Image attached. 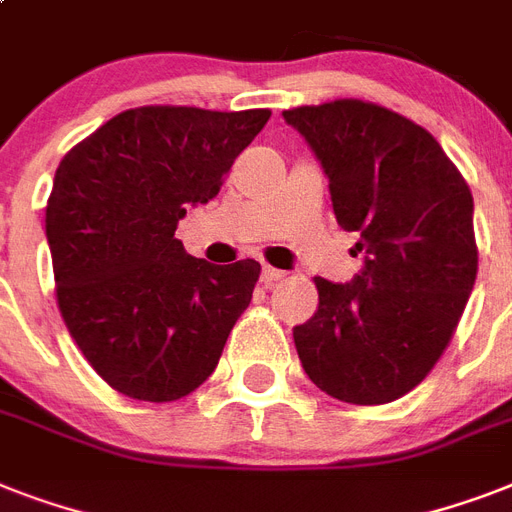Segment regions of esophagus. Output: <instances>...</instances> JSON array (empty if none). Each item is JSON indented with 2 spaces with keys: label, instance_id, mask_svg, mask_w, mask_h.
I'll list each match as a JSON object with an SVG mask.
<instances>
[{
  "label": "esophagus",
  "instance_id": "1",
  "mask_svg": "<svg viewBox=\"0 0 512 512\" xmlns=\"http://www.w3.org/2000/svg\"><path fill=\"white\" fill-rule=\"evenodd\" d=\"M284 276H287V273L279 271V268H271V265H268V268H263V273H260V281H263L265 287H273V284H279V281L284 279Z\"/></svg>",
  "mask_w": 512,
  "mask_h": 512
}]
</instances>
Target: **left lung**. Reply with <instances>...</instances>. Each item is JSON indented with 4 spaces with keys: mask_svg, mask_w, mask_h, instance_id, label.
<instances>
[{
    "mask_svg": "<svg viewBox=\"0 0 512 512\" xmlns=\"http://www.w3.org/2000/svg\"><path fill=\"white\" fill-rule=\"evenodd\" d=\"M356 231L353 281L316 276L319 308L292 329L305 374L345 404H388L436 366L478 271L473 196L420 124L364 100L284 111Z\"/></svg>",
    "mask_w": 512,
    "mask_h": 512,
    "instance_id": "left-lung-1",
    "label": "left lung"
}]
</instances>
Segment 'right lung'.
Returning a JSON list of instances; mask_svg holds the SVG:
<instances>
[{"mask_svg":"<svg viewBox=\"0 0 512 512\" xmlns=\"http://www.w3.org/2000/svg\"><path fill=\"white\" fill-rule=\"evenodd\" d=\"M268 108L124 111L63 156L47 199L58 308L92 369L138 401H177L215 372L260 263L212 265L175 239L215 199Z\"/></svg>","mask_w":512,"mask_h":512,"instance_id":"right-lung-1","label":"right lung"}]
</instances>
